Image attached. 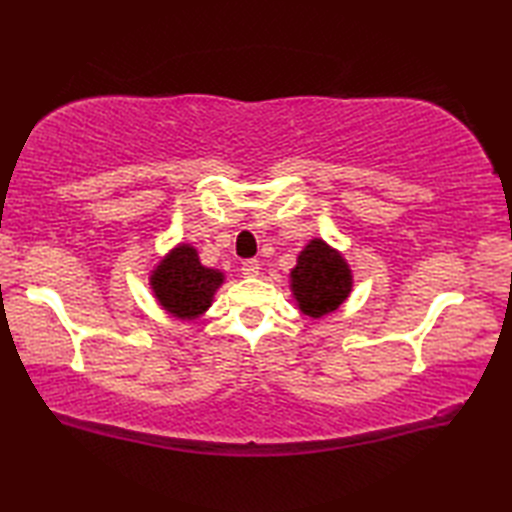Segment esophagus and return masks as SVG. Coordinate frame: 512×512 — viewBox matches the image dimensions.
Returning a JSON list of instances; mask_svg holds the SVG:
<instances>
[{
  "label": "esophagus",
  "mask_w": 512,
  "mask_h": 512,
  "mask_svg": "<svg viewBox=\"0 0 512 512\" xmlns=\"http://www.w3.org/2000/svg\"><path fill=\"white\" fill-rule=\"evenodd\" d=\"M242 275L244 277H257L259 275L257 259H246V262H242Z\"/></svg>",
  "instance_id": "esophagus-1"
}]
</instances>
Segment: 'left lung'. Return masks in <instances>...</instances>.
<instances>
[{"label":"left lung","mask_w":512,"mask_h":512,"mask_svg":"<svg viewBox=\"0 0 512 512\" xmlns=\"http://www.w3.org/2000/svg\"><path fill=\"white\" fill-rule=\"evenodd\" d=\"M290 277L299 308L314 319L334 312L352 290V275L345 259L336 255L323 239H312L301 250Z\"/></svg>","instance_id":"1"}]
</instances>
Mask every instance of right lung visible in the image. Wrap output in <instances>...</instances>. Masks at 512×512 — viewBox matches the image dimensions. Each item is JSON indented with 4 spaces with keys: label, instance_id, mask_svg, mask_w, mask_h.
<instances>
[{
    "label": "right lung",
    "instance_id": "obj_1",
    "mask_svg": "<svg viewBox=\"0 0 512 512\" xmlns=\"http://www.w3.org/2000/svg\"><path fill=\"white\" fill-rule=\"evenodd\" d=\"M224 275L204 268L191 246H178L151 275L158 301L173 317L195 319L211 306L213 292Z\"/></svg>",
    "mask_w": 512,
    "mask_h": 512
}]
</instances>
